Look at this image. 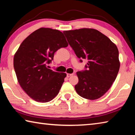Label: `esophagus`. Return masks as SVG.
<instances>
[{
  "label": "esophagus",
  "mask_w": 135,
  "mask_h": 135,
  "mask_svg": "<svg viewBox=\"0 0 135 135\" xmlns=\"http://www.w3.org/2000/svg\"><path fill=\"white\" fill-rule=\"evenodd\" d=\"M74 74V73H72V74H69V73H68V74H67V77H69L73 76Z\"/></svg>",
  "instance_id": "esophagus-1"
}]
</instances>
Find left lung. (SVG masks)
Returning <instances> with one entry per match:
<instances>
[{"instance_id": "obj_1", "label": "left lung", "mask_w": 135, "mask_h": 135, "mask_svg": "<svg viewBox=\"0 0 135 135\" xmlns=\"http://www.w3.org/2000/svg\"><path fill=\"white\" fill-rule=\"evenodd\" d=\"M76 56L87 59L88 70L77 72V93L85 99L95 100L108 91L117 77L120 68L116 45L100 31L93 28L64 31Z\"/></svg>"}]
</instances>
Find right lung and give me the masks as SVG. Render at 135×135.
<instances>
[{
    "label": "right lung",
    "instance_id": "add662e5",
    "mask_svg": "<svg viewBox=\"0 0 135 135\" xmlns=\"http://www.w3.org/2000/svg\"><path fill=\"white\" fill-rule=\"evenodd\" d=\"M67 46L62 32L49 28L35 31L20 46L13 58V67L18 83L31 99L47 102L58 94L67 74L46 65L57 50Z\"/></svg>",
    "mask_w": 135,
    "mask_h": 135
}]
</instances>
